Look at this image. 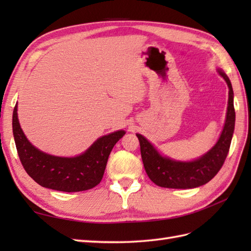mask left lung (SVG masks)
I'll return each mask as SVG.
<instances>
[{
	"mask_svg": "<svg viewBox=\"0 0 251 251\" xmlns=\"http://www.w3.org/2000/svg\"><path fill=\"white\" fill-rule=\"evenodd\" d=\"M228 86V102L225 127L219 140L205 155L193 162H178L162 156L150 142L140 134H137L140 142L143 166L154 183L162 188L193 189L206 184L215 177L225 164L230 150L232 136L235 126V110L233 103V88L226 74L218 70Z\"/></svg>",
	"mask_w": 251,
	"mask_h": 251,
	"instance_id": "8db88e82",
	"label": "left lung"
}]
</instances>
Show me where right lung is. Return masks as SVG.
Here are the masks:
<instances>
[{
  "label": "right lung",
  "mask_w": 251,
  "mask_h": 251,
  "mask_svg": "<svg viewBox=\"0 0 251 251\" xmlns=\"http://www.w3.org/2000/svg\"><path fill=\"white\" fill-rule=\"evenodd\" d=\"M13 134L25 170L36 183L56 191L79 192L95 188L103 177L106 162L124 130L100 137L88 150L75 157H59L37 150L21 129L17 105L13 112Z\"/></svg>",
  "instance_id": "right-lung-1"
}]
</instances>
